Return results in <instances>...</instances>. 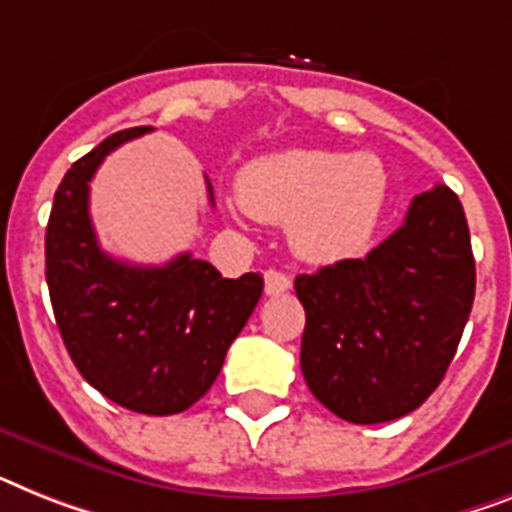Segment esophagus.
<instances>
[{
  "label": "esophagus",
  "mask_w": 512,
  "mask_h": 512,
  "mask_svg": "<svg viewBox=\"0 0 512 512\" xmlns=\"http://www.w3.org/2000/svg\"><path fill=\"white\" fill-rule=\"evenodd\" d=\"M264 287H266V295H282L293 287V280H290L285 272L269 269V272H264Z\"/></svg>",
  "instance_id": "esophagus-1"
}]
</instances>
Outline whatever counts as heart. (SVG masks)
Listing matches in <instances>:
<instances>
[{
	"instance_id": "b5f03b06",
	"label": "heart",
	"mask_w": 512,
	"mask_h": 512,
	"mask_svg": "<svg viewBox=\"0 0 512 512\" xmlns=\"http://www.w3.org/2000/svg\"><path fill=\"white\" fill-rule=\"evenodd\" d=\"M390 177L377 154L287 149L240 172L238 196L253 217L290 225L303 259L340 261L366 248L387 204Z\"/></svg>"
}]
</instances>
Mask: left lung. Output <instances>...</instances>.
<instances>
[{"label": "left lung", "mask_w": 512, "mask_h": 512, "mask_svg": "<svg viewBox=\"0 0 512 512\" xmlns=\"http://www.w3.org/2000/svg\"><path fill=\"white\" fill-rule=\"evenodd\" d=\"M474 293L466 214L437 185L413 198L403 225L366 259L295 277L308 390L350 424L416 411L453 361Z\"/></svg>", "instance_id": "obj_1"}]
</instances>
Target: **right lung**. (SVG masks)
<instances>
[{"mask_svg":"<svg viewBox=\"0 0 512 512\" xmlns=\"http://www.w3.org/2000/svg\"><path fill=\"white\" fill-rule=\"evenodd\" d=\"M149 130L109 135L62 177L46 225V285L59 335L83 379L128 411L172 416L204 398L219 377L264 277L248 272L225 280L190 253L164 266H138L101 251L88 183L104 156Z\"/></svg>","mask_w":512,"mask_h":512,"instance_id":"add662e5","label":"right lung"}]
</instances>
